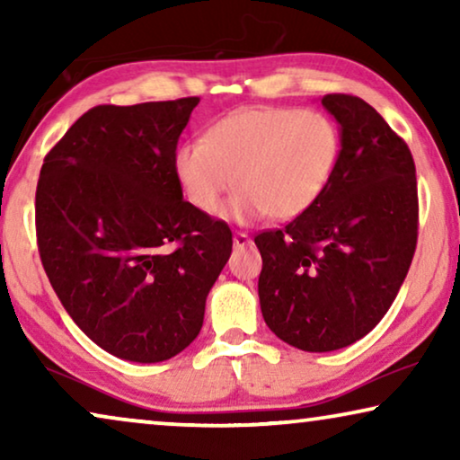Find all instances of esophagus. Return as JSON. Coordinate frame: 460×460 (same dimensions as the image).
<instances>
[{"label": "esophagus", "mask_w": 460, "mask_h": 460, "mask_svg": "<svg viewBox=\"0 0 460 460\" xmlns=\"http://www.w3.org/2000/svg\"><path fill=\"white\" fill-rule=\"evenodd\" d=\"M251 244V236L244 234V232H236L234 234V247L243 249V247H249Z\"/></svg>", "instance_id": "obj_1"}]
</instances>
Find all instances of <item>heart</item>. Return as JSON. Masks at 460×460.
<instances>
[{"label": "heart", "instance_id": "b5f03b06", "mask_svg": "<svg viewBox=\"0 0 460 460\" xmlns=\"http://www.w3.org/2000/svg\"><path fill=\"white\" fill-rule=\"evenodd\" d=\"M341 155L337 125L323 112L244 109L224 117L205 137L175 150L173 169L190 203L216 213L232 188L236 222L261 216L293 219L323 197Z\"/></svg>", "mask_w": 460, "mask_h": 460}]
</instances>
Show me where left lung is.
<instances>
[{"mask_svg": "<svg viewBox=\"0 0 460 460\" xmlns=\"http://www.w3.org/2000/svg\"><path fill=\"white\" fill-rule=\"evenodd\" d=\"M341 155L318 203L255 236L257 282L270 331L304 351L348 348L394 304L419 236L417 169L408 144L373 106L326 93Z\"/></svg>", "mask_w": 460, "mask_h": 460, "instance_id": "left-lung-1", "label": "left lung"}]
</instances>
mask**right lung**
<instances>
[{
  "mask_svg": "<svg viewBox=\"0 0 460 460\" xmlns=\"http://www.w3.org/2000/svg\"><path fill=\"white\" fill-rule=\"evenodd\" d=\"M199 100L93 106L43 159V270L75 324L123 360L163 362L186 349L232 253L228 224L184 200L175 178V148Z\"/></svg>",
  "mask_w": 460,
  "mask_h": 460,
  "instance_id": "obj_1",
  "label": "right lung"
}]
</instances>
